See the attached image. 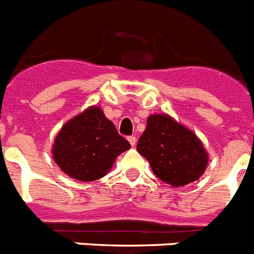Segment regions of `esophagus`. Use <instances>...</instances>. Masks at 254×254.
Wrapping results in <instances>:
<instances>
[{
    "instance_id": "esophagus-1",
    "label": "esophagus",
    "mask_w": 254,
    "mask_h": 254,
    "mask_svg": "<svg viewBox=\"0 0 254 254\" xmlns=\"http://www.w3.org/2000/svg\"><path fill=\"white\" fill-rule=\"evenodd\" d=\"M128 141H129V143H131L132 146H134V145H136V142H137V138H136V136H129Z\"/></svg>"
}]
</instances>
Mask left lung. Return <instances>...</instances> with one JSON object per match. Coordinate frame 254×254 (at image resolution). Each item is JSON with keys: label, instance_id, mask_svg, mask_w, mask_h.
<instances>
[{"label": "left lung", "instance_id": "obj_1", "mask_svg": "<svg viewBox=\"0 0 254 254\" xmlns=\"http://www.w3.org/2000/svg\"><path fill=\"white\" fill-rule=\"evenodd\" d=\"M154 174L173 187L197 181L205 172L207 154L196 134L165 114H154L137 142Z\"/></svg>", "mask_w": 254, "mask_h": 254}]
</instances>
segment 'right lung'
Here are the masks:
<instances>
[{
  "label": "right lung",
  "instance_id": "obj_1",
  "mask_svg": "<svg viewBox=\"0 0 254 254\" xmlns=\"http://www.w3.org/2000/svg\"><path fill=\"white\" fill-rule=\"evenodd\" d=\"M131 147L100 108H89L62 127L53 158L67 176L81 182L102 178L120 154Z\"/></svg>",
  "mask_w": 254,
  "mask_h": 254
}]
</instances>
